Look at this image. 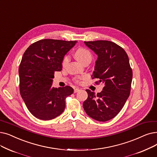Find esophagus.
I'll list each match as a JSON object with an SVG mask.
<instances>
[{"label": "esophagus", "mask_w": 157, "mask_h": 157, "mask_svg": "<svg viewBox=\"0 0 157 157\" xmlns=\"http://www.w3.org/2000/svg\"><path fill=\"white\" fill-rule=\"evenodd\" d=\"M79 90H80L79 88H75V89H74V93H76V92H79Z\"/></svg>", "instance_id": "1"}]
</instances>
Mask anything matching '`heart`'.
I'll return each mask as SVG.
<instances>
[{"mask_svg":"<svg viewBox=\"0 0 157 157\" xmlns=\"http://www.w3.org/2000/svg\"><path fill=\"white\" fill-rule=\"evenodd\" d=\"M74 56L78 62H79L82 64L84 62H87V61H90V62H91L92 58L91 52L85 48H79L77 49L76 51L74 53ZM69 56H65L63 58L62 65L63 66L67 65L68 62H69Z\"/></svg>","mask_w":157,"mask_h":157,"instance_id":"b5f03b06","label":"heart"}]
</instances>
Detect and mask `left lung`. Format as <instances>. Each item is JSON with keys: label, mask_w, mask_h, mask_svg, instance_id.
Here are the masks:
<instances>
[{"label": "left lung", "mask_w": 157, "mask_h": 157, "mask_svg": "<svg viewBox=\"0 0 157 157\" xmlns=\"http://www.w3.org/2000/svg\"><path fill=\"white\" fill-rule=\"evenodd\" d=\"M98 55L93 79L103 83V90L96 95L86 90L88 98L83 106L91 118L105 122L115 117L124 106L130 94L133 73L125 51L114 42L107 40L85 42Z\"/></svg>", "instance_id": "obj_1"}]
</instances>
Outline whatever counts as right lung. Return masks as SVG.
<instances>
[{"mask_svg": "<svg viewBox=\"0 0 157 157\" xmlns=\"http://www.w3.org/2000/svg\"><path fill=\"white\" fill-rule=\"evenodd\" d=\"M76 41L41 40L31 44L23 54L18 74L20 92L29 111L41 120L59 116L65 108V98L74 89L69 86L54 88V72L62 70L65 54Z\"/></svg>", "mask_w": 157, "mask_h": 157, "instance_id": "obj_1", "label": "right lung"}]
</instances>
